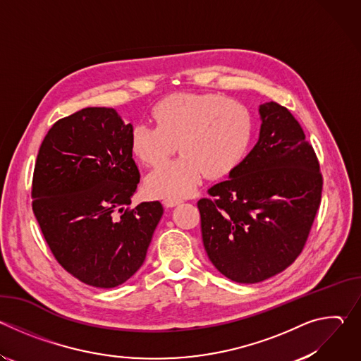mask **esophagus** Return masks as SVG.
Returning a JSON list of instances; mask_svg holds the SVG:
<instances>
[{
    "label": "esophagus",
    "instance_id": "34e87169",
    "mask_svg": "<svg viewBox=\"0 0 361 361\" xmlns=\"http://www.w3.org/2000/svg\"><path fill=\"white\" fill-rule=\"evenodd\" d=\"M163 202H164L166 207H176V205L183 202V200H180V198H166Z\"/></svg>",
    "mask_w": 361,
    "mask_h": 361
}]
</instances>
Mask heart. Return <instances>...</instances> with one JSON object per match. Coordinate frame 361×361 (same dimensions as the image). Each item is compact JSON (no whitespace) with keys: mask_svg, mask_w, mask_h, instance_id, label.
Listing matches in <instances>:
<instances>
[{"mask_svg":"<svg viewBox=\"0 0 361 361\" xmlns=\"http://www.w3.org/2000/svg\"><path fill=\"white\" fill-rule=\"evenodd\" d=\"M156 127L140 123L131 130V149L152 171L147 190L156 197L190 195L202 176L221 178L244 160L254 135V120L243 102L216 92L173 94L152 109Z\"/></svg>","mask_w":361,"mask_h":361,"instance_id":"obj_1","label":"heart"}]
</instances>
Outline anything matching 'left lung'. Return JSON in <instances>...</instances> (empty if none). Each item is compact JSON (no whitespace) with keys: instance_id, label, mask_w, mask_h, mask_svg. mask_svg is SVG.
I'll return each instance as SVG.
<instances>
[{"instance_id":"left-lung-1","label":"left lung","mask_w":361,"mask_h":361,"mask_svg":"<svg viewBox=\"0 0 361 361\" xmlns=\"http://www.w3.org/2000/svg\"><path fill=\"white\" fill-rule=\"evenodd\" d=\"M260 138L231 178L197 207L204 248L227 279L252 284L281 273L304 248L322 202L316 151L279 102L260 107Z\"/></svg>"}]
</instances>
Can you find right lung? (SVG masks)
Here are the masks:
<instances>
[{
    "instance_id": "add662e5",
    "label": "right lung",
    "mask_w": 361,
    "mask_h": 361,
    "mask_svg": "<svg viewBox=\"0 0 361 361\" xmlns=\"http://www.w3.org/2000/svg\"><path fill=\"white\" fill-rule=\"evenodd\" d=\"M131 130L114 109H82L49 128L34 167L32 212L51 252L98 288L135 274L163 216L160 201L128 207L140 183Z\"/></svg>"
}]
</instances>
